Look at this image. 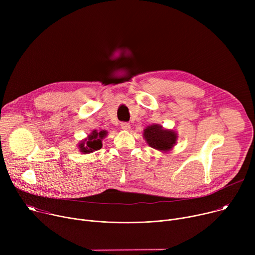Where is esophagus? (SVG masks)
Wrapping results in <instances>:
<instances>
[{"label": "esophagus", "mask_w": 255, "mask_h": 255, "mask_svg": "<svg viewBox=\"0 0 255 255\" xmlns=\"http://www.w3.org/2000/svg\"><path fill=\"white\" fill-rule=\"evenodd\" d=\"M130 124L129 123H127V122H122L121 123V128L123 129V130H126V131H128L129 129H130Z\"/></svg>", "instance_id": "esophagus-1"}]
</instances>
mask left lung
<instances>
[{"instance_id": "1", "label": "left lung", "mask_w": 255, "mask_h": 255, "mask_svg": "<svg viewBox=\"0 0 255 255\" xmlns=\"http://www.w3.org/2000/svg\"><path fill=\"white\" fill-rule=\"evenodd\" d=\"M177 137L176 131L165 129L159 124L149 125L143 130V138L149 146L164 153L172 150Z\"/></svg>"}]
</instances>
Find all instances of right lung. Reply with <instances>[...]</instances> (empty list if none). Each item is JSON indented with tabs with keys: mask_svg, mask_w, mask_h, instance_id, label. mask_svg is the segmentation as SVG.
<instances>
[{
	"mask_svg": "<svg viewBox=\"0 0 255 255\" xmlns=\"http://www.w3.org/2000/svg\"><path fill=\"white\" fill-rule=\"evenodd\" d=\"M108 131L107 130H93L88 137L80 141L78 144L79 150L83 154H89L92 152H95L97 150H100L103 146V139L107 136Z\"/></svg>",
	"mask_w": 255,
	"mask_h": 255,
	"instance_id": "add662e5",
	"label": "right lung"
}]
</instances>
